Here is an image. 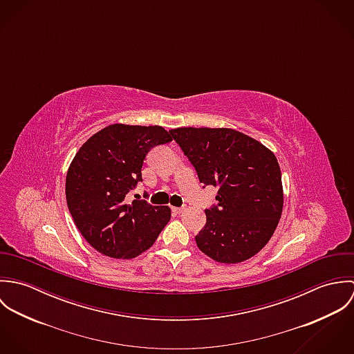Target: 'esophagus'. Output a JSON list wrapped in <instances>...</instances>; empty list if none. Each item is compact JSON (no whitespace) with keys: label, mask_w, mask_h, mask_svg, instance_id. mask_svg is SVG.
<instances>
[{"label":"esophagus","mask_w":354,"mask_h":354,"mask_svg":"<svg viewBox=\"0 0 354 354\" xmlns=\"http://www.w3.org/2000/svg\"><path fill=\"white\" fill-rule=\"evenodd\" d=\"M171 211H173L174 214H181V212L184 211V208H181V207H171Z\"/></svg>","instance_id":"34e87169"}]
</instances>
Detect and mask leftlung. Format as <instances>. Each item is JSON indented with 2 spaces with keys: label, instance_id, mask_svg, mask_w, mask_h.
I'll return each mask as SVG.
<instances>
[{
  "label": "left lung",
  "instance_id": "left-lung-1",
  "mask_svg": "<svg viewBox=\"0 0 354 354\" xmlns=\"http://www.w3.org/2000/svg\"><path fill=\"white\" fill-rule=\"evenodd\" d=\"M173 139L195 166L203 185L218 187V205L205 209L196 236L203 253L236 264L251 259L272 237L283 208L274 152L230 128H176Z\"/></svg>",
  "mask_w": 354,
  "mask_h": 354
}]
</instances>
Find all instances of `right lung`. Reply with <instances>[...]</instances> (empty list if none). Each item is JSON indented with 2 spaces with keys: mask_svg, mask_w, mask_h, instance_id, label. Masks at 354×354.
Segmentation results:
<instances>
[{
  "mask_svg": "<svg viewBox=\"0 0 354 354\" xmlns=\"http://www.w3.org/2000/svg\"><path fill=\"white\" fill-rule=\"evenodd\" d=\"M171 142L158 125L111 124L93 135L72 159L65 181L69 212L86 241L104 256L133 259L147 251L167 225V205L128 202L142 181L152 147Z\"/></svg>",
  "mask_w": 354,
  "mask_h": 354,
  "instance_id": "right-lung-1",
  "label": "right lung"
}]
</instances>
